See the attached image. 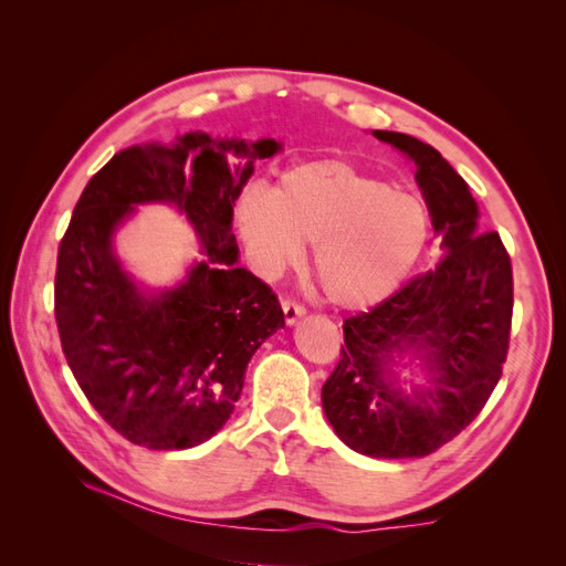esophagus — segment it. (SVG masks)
Listing matches in <instances>:
<instances>
[{
    "label": "esophagus",
    "mask_w": 566,
    "mask_h": 566,
    "mask_svg": "<svg viewBox=\"0 0 566 566\" xmlns=\"http://www.w3.org/2000/svg\"><path fill=\"white\" fill-rule=\"evenodd\" d=\"M304 314H306V310H304L302 304H297V302H293V300H285V302H283V316H285V323H287V325H295Z\"/></svg>",
    "instance_id": "1"
}]
</instances>
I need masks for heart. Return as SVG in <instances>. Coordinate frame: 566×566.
Segmentation results:
<instances>
[{"mask_svg": "<svg viewBox=\"0 0 566 566\" xmlns=\"http://www.w3.org/2000/svg\"><path fill=\"white\" fill-rule=\"evenodd\" d=\"M235 217L266 276L297 264L302 243L314 245V276L342 310L389 297L420 260L430 231L416 196L342 160L290 167L271 193L248 191Z\"/></svg>", "mask_w": 566, "mask_h": 566, "instance_id": "1", "label": "heart"}]
</instances>
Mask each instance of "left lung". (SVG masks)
<instances>
[{
    "label": "left lung",
    "instance_id": "left-lung-1",
    "mask_svg": "<svg viewBox=\"0 0 566 566\" xmlns=\"http://www.w3.org/2000/svg\"><path fill=\"white\" fill-rule=\"evenodd\" d=\"M416 163V181L441 241L434 269L370 312L345 321L339 364L321 401L335 434L370 458H424L479 416L503 375L512 323V264L495 231L482 233L470 188L441 153L401 132H373ZM410 353L427 386L403 392Z\"/></svg>",
    "mask_w": 566,
    "mask_h": 566
}]
</instances>
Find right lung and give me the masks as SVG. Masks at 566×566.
<instances>
[{
    "mask_svg": "<svg viewBox=\"0 0 566 566\" xmlns=\"http://www.w3.org/2000/svg\"><path fill=\"white\" fill-rule=\"evenodd\" d=\"M281 146L188 132L115 153L84 186L59 245L56 325L84 397L136 447L179 451L214 437L241 399L252 354L285 325L271 287L238 266L231 233L254 160ZM148 201L172 203L201 241L203 260L175 289H142L112 248Z\"/></svg>",
    "mask_w": 566,
    "mask_h": 566,
    "instance_id": "obj_1",
    "label": "right lung"
}]
</instances>
